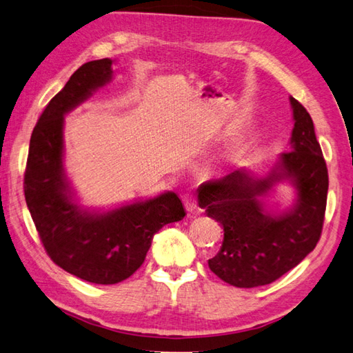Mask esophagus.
<instances>
[{
	"mask_svg": "<svg viewBox=\"0 0 353 353\" xmlns=\"http://www.w3.org/2000/svg\"><path fill=\"white\" fill-rule=\"evenodd\" d=\"M182 200H183L186 212H194L196 209V199H195L194 194H191V192L185 194Z\"/></svg>",
	"mask_w": 353,
	"mask_h": 353,
	"instance_id": "esophagus-1",
	"label": "esophagus"
}]
</instances>
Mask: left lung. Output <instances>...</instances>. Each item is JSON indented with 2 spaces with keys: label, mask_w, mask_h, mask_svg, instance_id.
Listing matches in <instances>:
<instances>
[{
  "label": "left lung",
  "mask_w": 353,
  "mask_h": 353,
  "mask_svg": "<svg viewBox=\"0 0 353 353\" xmlns=\"http://www.w3.org/2000/svg\"><path fill=\"white\" fill-rule=\"evenodd\" d=\"M294 126L290 150L280 154L266 176L241 168L199 188V204L224 228L212 272L234 288L270 284L299 265L321 239L327 168L308 111L290 97ZM289 179L297 190L292 208L280 214L264 209L261 196Z\"/></svg>",
  "instance_id": "obj_1"
}]
</instances>
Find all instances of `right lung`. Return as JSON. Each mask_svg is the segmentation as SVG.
Listing matches in <instances>:
<instances>
[{"label": "right lung", "instance_id": "1", "mask_svg": "<svg viewBox=\"0 0 353 353\" xmlns=\"http://www.w3.org/2000/svg\"><path fill=\"white\" fill-rule=\"evenodd\" d=\"M112 60L88 61L73 73L40 116L30 139L23 192L43 247L55 265L81 280L116 284L143 265L154 233L183 219L176 192L108 212L85 210L73 200L64 173V116L112 78Z\"/></svg>", "mask_w": 353, "mask_h": 353}]
</instances>
